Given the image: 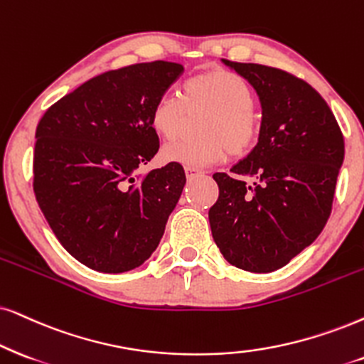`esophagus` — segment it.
I'll use <instances>...</instances> for the list:
<instances>
[{
    "label": "esophagus",
    "mask_w": 364,
    "mask_h": 364,
    "mask_svg": "<svg viewBox=\"0 0 364 364\" xmlns=\"http://www.w3.org/2000/svg\"><path fill=\"white\" fill-rule=\"evenodd\" d=\"M185 171H186V178H188V179H193V178L200 176V174H201L200 169H196V168H188V166H186Z\"/></svg>",
    "instance_id": "34e87169"
}]
</instances>
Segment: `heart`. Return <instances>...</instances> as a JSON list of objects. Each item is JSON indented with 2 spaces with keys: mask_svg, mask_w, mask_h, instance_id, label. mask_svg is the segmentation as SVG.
Instances as JSON below:
<instances>
[{
  "mask_svg": "<svg viewBox=\"0 0 364 364\" xmlns=\"http://www.w3.org/2000/svg\"><path fill=\"white\" fill-rule=\"evenodd\" d=\"M252 87L235 72L208 70L181 84V97L171 92L159 95L149 112L151 129L163 139H174L186 126L188 114L208 110L198 124L201 137L168 142L161 149L166 163L205 168L232 156H245L259 139Z\"/></svg>",
  "mask_w": 364,
  "mask_h": 364,
  "instance_id": "obj_1",
  "label": "heart"
}]
</instances>
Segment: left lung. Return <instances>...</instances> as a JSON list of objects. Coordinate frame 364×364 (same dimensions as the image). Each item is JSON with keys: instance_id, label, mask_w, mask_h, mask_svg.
Returning a JSON list of instances; mask_svg holds the SVG:
<instances>
[{"instance_id": "left-lung-1", "label": "left lung", "mask_w": 364, "mask_h": 364, "mask_svg": "<svg viewBox=\"0 0 364 364\" xmlns=\"http://www.w3.org/2000/svg\"><path fill=\"white\" fill-rule=\"evenodd\" d=\"M250 82L262 102L259 142L230 173H215L218 200L211 235L230 264L277 270L323 232L333 210L344 137L317 90L280 68L223 60ZM243 177H254L248 187Z\"/></svg>"}]
</instances>
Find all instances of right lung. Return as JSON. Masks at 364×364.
<instances>
[{
  "mask_svg": "<svg viewBox=\"0 0 364 364\" xmlns=\"http://www.w3.org/2000/svg\"><path fill=\"white\" fill-rule=\"evenodd\" d=\"M183 75L164 60L109 70L50 105L36 126L33 191L55 237L90 269L149 259L186 183L179 163L141 171L159 149L149 112Z\"/></svg>",
  "mask_w": 364,
  "mask_h": 364,
  "instance_id": "right-lung-1",
  "label": "right lung"
}]
</instances>
